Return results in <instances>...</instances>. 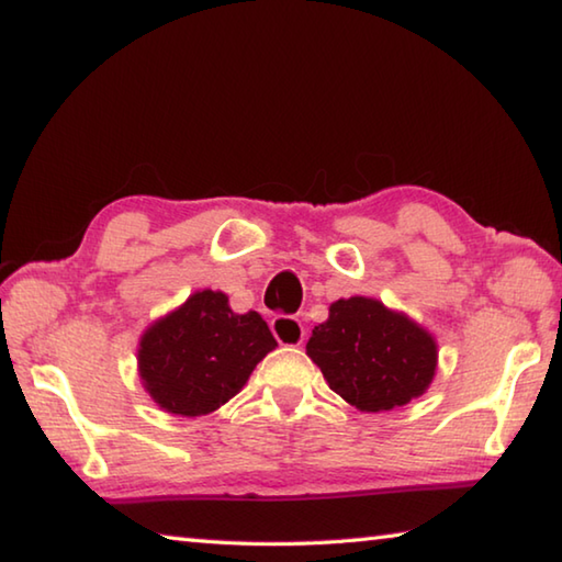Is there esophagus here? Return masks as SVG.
I'll return each instance as SVG.
<instances>
[{"mask_svg": "<svg viewBox=\"0 0 562 562\" xmlns=\"http://www.w3.org/2000/svg\"><path fill=\"white\" fill-rule=\"evenodd\" d=\"M270 327H272L274 339H278L280 345H288V347H300L304 341V335H307V331H304V327H302V322L294 319V317H288V315L274 317L270 322Z\"/></svg>", "mask_w": 562, "mask_h": 562, "instance_id": "esophagus-1", "label": "esophagus"}]
</instances>
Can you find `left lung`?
Listing matches in <instances>:
<instances>
[{"label": "left lung", "instance_id": "1", "mask_svg": "<svg viewBox=\"0 0 562 562\" xmlns=\"http://www.w3.org/2000/svg\"><path fill=\"white\" fill-rule=\"evenodd\" d=\"M307 355L331 392L359 412H392L429 389L436 339L402 312L372 297L337 300L312 329Z\"/></svg>", "mask_w": 562, "mask_h": 562}]
</instances>
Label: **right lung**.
Returning <instances> with one entry per match:
<instances>
[{
    "label": "right lung",
    "instance_id": "1",
    "mask_svg": "<svg viewBox=\"0 0 562 562\" xmlns=\"http://www.w3.org/2000/svg\"><path fill=\"white\" fill-rule=\"evenodd\" d=\"M274 347L258 312L235 315L227 294L201 290L144 331L138 374L164 412L203 416L231 402Z\"/></svg>",
    "mask_w": 562,
    "mask_h": 562
}]
</instances>
